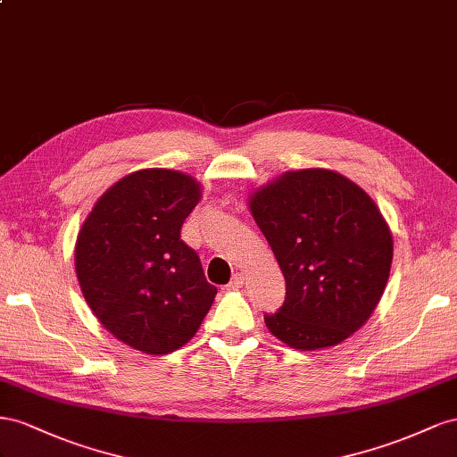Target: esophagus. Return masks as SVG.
Wrapping results in <instances>:
<instances>
[{
	"mask_svg": "<svg viewBox=\"0 0 457 457\" xmlns=\"http://www.w3.org/2000/svg\"><path fill=\"white\" fill-rule=\"evenodd\" d=\"M243 285H245V276H243V273H236V276L231 278V281L226 287L229 291H236V289H241Z\"/></svg>",
	"mask_w": 457,
	"mask_h": 457,
	"instance_id": "esophagus-1",
	"label": "esophagus"
}]
</instances>
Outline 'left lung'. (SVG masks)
Here are the masks:
<instances>
[{
	"label": "left lung",
	"instance_id": "1",
	"mask_svg": "<svg viewBox=\"0 0 457 457\" xmlns=\"http://www.w3.org/2000/svg\"><path fill=\"white\" fill-rule=\"evenodd\" d=\"M251 212L285 276L270 333L296 350L343 343L379 304L393 236L370 195L345 176L287 172L251 197Z\"/></svg>",
	"mask_w": 457,
	"mask_h": 457
}]
</instances>
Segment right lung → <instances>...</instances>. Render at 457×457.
<instances>
[{
    "mask_svg": "<svg viewBox=\"0 0 457 457\" xmlns=\"http://www.w3.org/2000/svg\"><path fill=\"white\" fill-rule=\"evenodd\" d=\"M191 176L149 168L122 178L96 203L76 239V276L87 306L119 341L168 354L197 333L218 289L181 241L197 206Z\"/></svg>",
    "mask_w": 457,
    "mask_h": 457,
    "instance_id": "obj_1",
    "label": "right lung"
}]
</instances>
